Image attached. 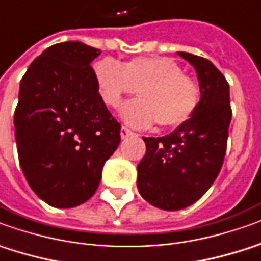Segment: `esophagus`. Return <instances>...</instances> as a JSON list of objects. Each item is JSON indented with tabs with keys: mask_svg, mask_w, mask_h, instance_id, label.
<instances>
[{
	"mask_svg": "<svg viewBox=\"0 0 261 261\" xmlns=\"http://www.w3.org/2000/svg\"><path fill=\"white\" fill-rule=\"evenodd\" d=\"M132 135H135L130 129H127V127L122 126V129H120V138L122 139H126V138H129V136H132Z\"/></svg>",
	"mask_w": 261,
	"mask_h": 261,
	"instance_id": "34e87169",
	"label": "esophagus"
}]
</instances>
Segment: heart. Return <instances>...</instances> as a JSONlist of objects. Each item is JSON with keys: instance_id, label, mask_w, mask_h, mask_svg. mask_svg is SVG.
Here are the masks:
<instances>
[{"instance_id": "b5f03b06", "label": "heart", "mask_w": 261, "mask_h": 261, "mask_svg": "<svg viewBox=\"0 0 261 261\" xmlns=\"http://www.w3.org/2000/svg\"><path fill=\"white\" fill-rule=\"evenodd\" d=\"M95 76L105 103L118 108L123 96L138 89L139 99L120 111L122 119L136 127L177 126L195 113L200 88L183 73L182 66L165 57L136 58L125 64L103 59L95 65Z\"/></svg>"}]
</instances>
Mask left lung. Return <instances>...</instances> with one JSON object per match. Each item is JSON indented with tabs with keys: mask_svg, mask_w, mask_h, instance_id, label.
<instances>
[{
	"mask_svg": "<svg viewBox=\"0 0 261 261\" xmlns=\"http://www.w3.org/2000/svg\"><path fill=\"white\" fill-rule=\"evenodd\" d=\"M197 73L200 102L172 134L143 138L146 154L138 165V189L152 206L180 210L202 197L223 165L231 120L229 84L209 59L177 52Z\"/></svg>",
	"mask_w": 261,
	"mask_h": 261,
	"instance_id": "left-lung-1",
	"label": "left lung"
}]
</instances>
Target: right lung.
<instances>
[{
  "label": "right lung",
  "instance_id": "right-lung-1",
  "mask_svg": "<svg viewBox=\"0 0 261 261\" xmlns=\"http://www.w3.org/2000/svg\"><path fill=\"white\" fill-rule=\"evenodd\" d=\"M100 49L79 41L46 48L19 84L14 113L19 165L35 195L69 209L91 199L120 142L91 62Z\"/></svg>",
  "mask_w": 261,
  "mask_h": 261
}]
</instances>
